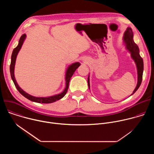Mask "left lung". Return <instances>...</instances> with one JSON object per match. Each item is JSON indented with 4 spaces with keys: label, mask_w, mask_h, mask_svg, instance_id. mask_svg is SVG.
Returning a JSON list of instances; mask_svg holds the SVG:
<instances>
[{
    "label": "left lung",
    "mask_w": 154,
    "mask_h": 154,
    "mask_svg": "<svg viewBox=\"0 0 154 154\" xmlns=\"http://www.w3.org/2000/svg\"><path fill=\"white\" fill-rule=\"evenodd\" d=\"M123 42L125 46L126 49L130 52L131 58L133 59L135 63L137 69V85L132 94L130 96L133 95L139 88L142 82L143 73L144 69V64L143 58L140 55V49L137 45L135 43L134 41V33L130 27H127L126 31L124 33L123 36ZM88 84L89 89L90 90V74L88 77Z\"/></svg>",
    "instance_id": "obj_1"
}]
</instances>
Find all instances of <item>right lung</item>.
I'll list each match as a JSON object with an SVG mask.
<instances>
[{
    "instance_id": "1",
    "label": "right lung",
    "mask_w": 154,
    "mask_h": 154,
    "mask_svg": "<svg viewBox=\"0 0 154 154\" xmlns=\"http://www.w3.org/2000/svg\"><path fill=\"white\" fill-rule=\"evenodd\" d=\"M26 38V35L24 34L21 36V37L19 39V43L18 45L17 46V47L16 48H14L13 51L12 52V55H11V64H10V74H11V77L12 80L14 82V84L16 86V88H17V90H18V91L23 95V96H24L26 98L28 99L29 100L35 102H37V103H52L58 100L61 99V98H63L65 94H66L68 88H69V81L70 79L71 78V77L72 76V75L74 74V72L75 71V70L80 66V63L79 62H75V63H73L72 64H70L69 66L68 67L65 73V81H66V86L64 90L60 93L58 94H55L54 96H48V97H35V96H33L28 93H27L26 92H25L23 89H21V88L18 85L15 77H14V66H15V63H16V57L17 55L19 52V51L20 50L22 46H23V43L25 41Z\"/></svg>"
}]
</instances>
